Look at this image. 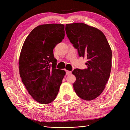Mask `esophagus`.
I'll list each match as a JSON object with an SVG mask.
<instances>
[{"label": "esophagus", "mask_w": 130, "mask_h": 130, "mask_svg": "<svg viewBox=\"0 0 130 130\" xmlns=\"http://www.w3.org/2000/svg\"><path fill=\"white\" fill-rule=\"evenodd\" d=\"M72 73L71 71H69V70H66V75H69L70 74Z\"/></svg>", "instance_id": "esophagus-1"}]
</instances>
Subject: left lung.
<instances>
[{"instance_id": "1", "label": "left lung", "mask_w": 130, "mask_h": 130, "mask_svg": "<svg viewBox=\"0 0 130 130\" xmlns=\"http://www.w3.org/2000/svg\"><path fill=\"white\" fill-rule=\"evenodd\" d=\"M66 32L70 43L77 49L78 55L86 57L87 68L75 69L73 84L77 96L92 100L103 92L112 67V50L105 35L95 27L84 23L66 25Z\"/></svg>"}]
</instances>
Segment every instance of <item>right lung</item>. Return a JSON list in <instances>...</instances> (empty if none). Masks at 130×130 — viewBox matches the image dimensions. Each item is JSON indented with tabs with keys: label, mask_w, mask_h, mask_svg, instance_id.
Listing matches in <instances>:
<instances>
[{
	"label": "right lung",
	"mask_w": 130,
	"mask_h": 130,
	"mask_svg": "<svg viewBox=\"0 0 130 130\" xmlns=\"http://www.w3.org/2000/svg\"><path fill=\"white\" fill-rule=\"evenodd\" d=\"M64 37V25L48 24L35 27L23 45L19 59V70L23 84L33 99L48 104L57 95L66 75L56 68L53 49Z\"/></svg>",
	"instance_id": "obj_1"
}]
</instances>
